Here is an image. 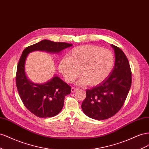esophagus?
<instances>
[{
  "mask_svg": "<svg viewBox=\"0 0 149 149\" xmlns=\"http://www.w3.org/2000/svg\"><path fill=\"white\" fill-rule=\"evenodd\" d=\"M78 90V88H75V87H72L71 88V92H75V91H77Z\"/></svg>",
  "mask_w": 149,
  "mask_h": 149,
  "instance_id": "esophagus-1",
  "label": "esophagus"
}]
</instances>
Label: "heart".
<instances>
[{"label":"heart","mask_w":149,"mask_h":149,"mask_svg":"<svg viewBox=\"0 0 149 149\" xmlns=\"http://www.w3.org/2000/svg\"><path fill=\"white\" fill-rule=\"evenodd\" d=\"M115 63L111 51L92 45L72 49L68 57L59 62V70L67 82H74L81 73L79 84L95 86L104 82L111 72Z\"/></svg>","instance_id":"b5f03b06"}]
</instances>
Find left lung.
I'll return each instance as SVG.
<instances>
[{
    "label": "left lung",
    "mask_w": 149,
    "mask_h": 149,
    "mask_svg": "<svg viewBox=\"0 0 149 149\" xmlns=\"http://www.w3.org/2000/svg\"><path fill=\"white\" fill-rule=\"evenodd\" d=\"M116 56L113 70L99 86L86 90L82 104L83 112L95 120H105L116 115L124 105L132 84L128 58L118 47L111 45Z\"/></svg>",
    "instance_id": "left-lung-1"
}]
</instances>
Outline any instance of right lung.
I'll return each instance as SVG.
<instances>
[{
    "mask_svg": "<svg viewBox=\"0 0 149 149\" xmlns=\"http://www.w3.org/2000/svg\"><path fill=\"white\" fill-rule=\"evenodd\" d=\"M72 45L65 42L43 40L25 48L20 56L16 72V86L25 107L37 117L46 118L57 115L63 108L65 97L70 93L71 87L58 77L44 84L30 82L24 70L27 55L35 50L59 52Z\"/></svg>",
    "mask_w": 149,
    "mask_h": 149,
    "instance_id": "add662e5",
    "label": "right lung"
}]
</instances>
